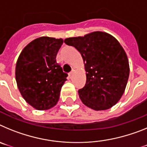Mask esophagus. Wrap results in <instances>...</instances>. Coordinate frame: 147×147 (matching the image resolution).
Instances as JSON below:
<instances>
[{
	"label": "esophagus",
	"mask_w": 147,
	"mask_h": 147,
	"mask_svg": "<svg viewBox=\"0 0 147 147\" xmlns=\"http://www.w3.org/2000/svg\"><path fill=\"white\" fill-rule=\"evenodd\" d=\"M74 72H75V68H74V67H73L72 71H71V72L69 73V76H70V77H71V76H73V74H74Z\"/></svg>",
	"instance_id": "esophagus-1"
}]
</instances>
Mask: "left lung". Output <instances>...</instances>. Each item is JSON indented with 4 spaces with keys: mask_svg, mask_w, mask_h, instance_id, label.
Returning a JSON list of instances; mask_svg holds the SVG:
<instances>
[{
    "mask_svg": "<svg viewBox=\"0 0 147 147\" xmlns=\"http://www.w3.org/2000/svg\"><path fill=\"white\" fill-rule=\"evenodd\" d=\"M64 42L80 51L85 63L86 83L78 90L82 103L95 110L112 107L124 93L129 74V61L119 41L94 32Z\"/></svg>",
    "mask_w": 147,
    "mask_h": 147,
    "instance_id": "1",
    "label": "left lung"
}]
</instances>
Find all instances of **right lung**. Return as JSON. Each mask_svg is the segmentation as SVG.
I'll list each match as a JSON object with an SVG mask.
<instances>
[{"instance_id":"obj_1","label":"right lung","mask_w":147,"mask_h":147,"mask_svg":"<svg viewBox=\"0 0 147 147\" xmlns=\"http://www.w3.org/2000/svg\"><path fill=\"white\" fill-rule=\"evenodd\" d=\"M62 39L41 37L28 44L16 63L15 78L22 96L34 108L44 110L57 103L67 74L56 61Z\"/></svg>"}]
</instances>
